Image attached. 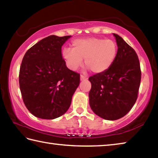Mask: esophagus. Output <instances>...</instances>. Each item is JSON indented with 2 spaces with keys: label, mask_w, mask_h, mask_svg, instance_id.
Listing matches in <instances>:
<instances>
[{
  "label": "esophagus",
  "mask_w": 158,
  "mask_h": 158,
  "mask_svg": "<svg viewBox=\"0 0 158 158\" xmlns=\"http://www.w3.org/2000/svg\"><path fill=\"white\" fill-rule=\"evenodd\" d=\"M87 78V77L86 76H85V75H81L80 76V80H81V81H83V80H84V79H85Z\"/></svg>",
  "instance_id": "1"
}]
</instances>
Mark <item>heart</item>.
Segmentation results:
<instances>
[{
    "label": "heart",
    "instance_id": "1",
    "mask_svg": "<svg viewBox=\"0 0 158 158\" xmlns=\"http://www.w3.org/2000/svg\"><path fill=\"white\" fill-rule=\"evenodd\" d=\"M72 46L73 49H63L62 57L67 67L73 71L78 69L84 58L85 65L93 73H105L113 65L118 53L116 42L100 37L77 39Z\"/></svg>",
    "mask_w": 158,
    "mask_h": 158
}]
</instances>
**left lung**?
I'll use <instances>...</instances> for the list:
<instances>
[{"instance_id": "8db88e82", "label": "left lung", "mask_w": 158, "mask_h": 158, "mask_svg": "<svg viewBox=\"0 0 158 158\" xmlns=\"http://www.w3.org/2000/svg\"><path fill=\"white\" fill-rule=\"evenodd\" d=\"M117 56L108 70L90 77L89 105L102 118L115 121L125 116L136 102L141 82L139 60L135 51L114 33Z\"/></svg>"}]
</instances>
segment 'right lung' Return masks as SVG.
<instances>
[{
  "instance_id": "right-lung-1",
  "label": "right lung",
  "mask_w": 158,
  "mask_h": 158,
  "mask_svg": "<svg viewBox=\"0 0 158 158\" xmlns=\"http://www.w3.org/2000/svg\"><path fill=\"white\" fill-rule=\"evenodd\" d=\"M71 35H50L30 48L19 70V87L26 108L35 116L54 119L68 110L80 83L67 68L61 47Z\"/></svg>"
}]
</instances>
